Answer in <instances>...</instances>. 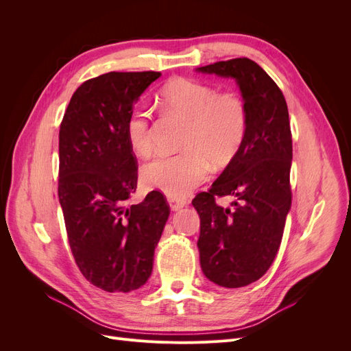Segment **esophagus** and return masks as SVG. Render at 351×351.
<instances>
[{
  "label": "esophagus",
  "instance_id": "obj_1",
  "mask_svg": "<svg viewBox=\"0 0 351 351\" xmlns=\"http://www.w3.org/2000/svg\"><path fill=\"white\" fill-rule=\"evenodd\" d=\"M168 200V205L169 208H171L173 210H178L180 208H183L187 205V200L183 199V197H176V196H168L167 197Z\"/></svg>",
  "mask_w": 351,
  "mask_h": 351
}]
</instances>
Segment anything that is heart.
<instances>
[{
    "mask_svg": "<svg viewBox=\"0 0 351 351\" xmlns=\"http://www.w3.org/2000/svg\"><path fill=\"white\" fill-rule=\"evenodd\" d=\"M158 101L186 120L180 142L184 149L145 164L141 178L147 187L184 197L208 178L210 162L227 165L239 155L249 132L247 104L237 92H218L209 83L186 77L164 84ZM151 121L152 112L145 107H136L125 120V139L137 156L154 152Z\"/></svg>",
    "mask_w": 351,
    "mask_h": 351,
    "instance_id": "b5f03b06",
    "label": "heart"
}]
</instances>
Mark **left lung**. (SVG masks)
<instances>
[{
  "mask_svg": "<svg viewBox=\"0 0 351 351\" xmlns=\"http://www.w3.org/2000/svg\"><path fill=\"white\" fill-rule=\"evenodd\" d=\"M234 77L249 110V132L239 155L208 192L192 200L200 217L197 247L206 278L227 289L259 280L269 269L291 206L293 141L289 108L278 84L241 57L197 69ZM228 195V207L216 204Z\"/></svg>",
  "mask_w": 351,
  "mask_h": 351,
  "instance_id": "left-lung-1",
  "label": "left lung"
}]
</instances>
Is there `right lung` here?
Here are the masks:
<instances>
[{"label":"right lung","mask_w":351,"mask_h":351,"mask_svg":"<svg viewBox=\"0 0 351 351\" xmlns=\"http://www.w3.org/2000/svg\"><path fill=\"white\" fill-rule=\"evenodd\" d=\"M159 71H111L83 82L60 125L58 197L73 258L90 284L129 293L151 277L169 205L152 190L137 205V159L125 120Z\"/></svg>","instance_id":"add662e5"}]
</instances>
